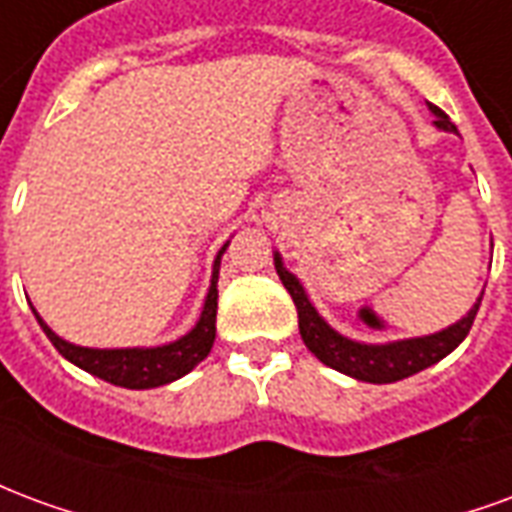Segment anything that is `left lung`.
I'll return each instance as SVG.
<instances>
[{
  "label": "left lung",
  "mask_w": 512,
  "mask_h": 512,
  "mask_svg": "<svg viewBox=\"0 0 512 512\" xmlns=\"http://www.w3.org/2000/svg\"><path fill=\"white\" fill-rule=\"evenodd\" d=\"M430 112H433V126L439 128V131L458 134V128L452 126L450 117L444 115L441 109L430 106ZM274 268H277L282 285L288 288L290 299L296 304L299 332L304 345L326 367L356 378V381H367V384L403 381V378L414 376L419 370L441 362L444 356L452 354L466 340V334H469L474 323V315L480 310V301H483V290H480L472 310L466 312L461 321L450 323L441 332L422 334V337H406V340H389V343H359V340L345 337V334H340L323 321V315L315 310V304L307 296L301 279L285 268V260H282L279 252H274Z\"/></svg>",
  "instance_id": "left-lung-1"
}]
</instances>
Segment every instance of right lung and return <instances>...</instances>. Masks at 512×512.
Instances as JSON below:
<instances>
[{
  "instance_id": "right-lung-1",
  "label": "right lung",
  "mask_w": 512,
  "mask_h": 512,
  "mask_svg": "<svg viewBox=\"0 0 512 512\" xmlns=\"http://www.w3.org/2000/svg\"><path fill=\"white\" fill-rule=\"evenodd\" d=\"M227 244L213 257L211 285H208V293H205V301H202L200 318L189 332L178 337V340H172V343L153 345V348H145V345H136V348H87V345L62 340L60 334L40 318L35 307H32V312H35L40 329L46 332L51 345L71 365L82 367L84 373L104 378V381L115 386H126V389H153V386L172 384V381L191 373L205 356L211 354L213 340H216V299H219L216 279H219V263H222Z\"/></svg>"
}]
</instances>
